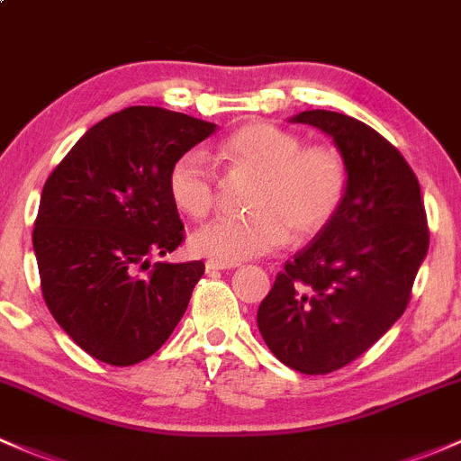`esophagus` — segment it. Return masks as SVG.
Listing matches in <instances>:
<instances>
[{"mask_svg":"<svg viewBox=\"0 0 461 461\" xmlns=\"http://www.w3.org/2000/svg\"><path fill=\"white\" fill-rule=\"evenodd\" d=\"M239 267V263H221V260H207L205 269L207 271H221V269H234Z\"/></svg>","mask_w":461,"mask_h":461,"instance_id":"obj_1","label":"esophagus"}]
</instances>
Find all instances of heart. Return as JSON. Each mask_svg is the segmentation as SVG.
<instances>
[{
  "mask_svg": "<svg viewBox=\"0 0 461 461\" xmlns=\"http://www.w3.org/2000/svg\"><path fill=\"white\" fill-rule=\"evenodd\" d=\"M218 157L231 181L254 178L245 194L249 214L218 218L190 236L194 254L221 263H240L269 254L294 240L327 230L345 203L348 167L333 145H304L298 134L267 121L236 128L218 145ZM174 207L190 218L210 214L218 176L205 154L187 149L167 172Z\"/></svg>",
  "mask_w": 461,
  "mask_h": 461,
  "instance_id": "b5f03b06",
  "label": "heart"
}]
</instances>
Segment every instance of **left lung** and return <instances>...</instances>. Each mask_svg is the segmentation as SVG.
I'll use <instances>...</instances> for the list:
<instances>
[{
    "mask_svg": "<svg viewBox=\"0 0 461 461\" xmlns=\"http://www.w3.org/2000/svg\"><path fill=\"white\" fill-rule=\"evenodd\" d=\"M292 121L333 139L348 187L327 230L276 276L258 307V331L289 369L322 375L360 357L404 313L429 225L418 176L382 134L329 110Z\"/></svg>",
    "mask_w": 461,
    "mask_h": 461,
    "instance_id": "1",
    "label": "left lung"
}]
</instances>
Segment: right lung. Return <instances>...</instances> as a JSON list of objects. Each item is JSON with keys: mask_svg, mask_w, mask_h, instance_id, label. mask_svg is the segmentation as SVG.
<instances>
[{"mask_svg": "<svg viewBox=\"0 0 461 461\" xmlns=\"http://www.w3.org/2000/svg\"><path fill=\"white\" fill-rule=\"evenodd\" d=\"M214 132L216 123L132 105L92 125L43 185L32 230L43 300L68 336L105 365L157 353L205 274L203 260L149 258L183 243L169 166Z\"/></svg>", "mask_w": 461, "mask_h": 461, "instance_id": "obj_1", "label": "right lung"}]
</instances>
